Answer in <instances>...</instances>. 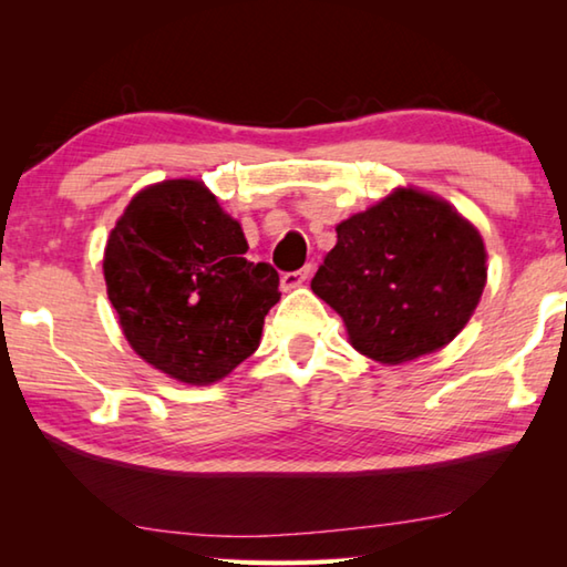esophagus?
Returning a JSON list of instances; mask_svg holds the SVG:
<instances>
[{"instance_id": "1", "label": "esophagus", "mask_w": 567, "mask_h": 567, "mask_svg": "<svg viewBox=\"0 0 567 567\" xmlns=\"http://www.w3.org/2000/svg\"><path fill=\"white\" fill-rule=\"evenodd\" d=\"M310 267H302V270H295V272H285L282 275V290H295V287L305 285L310 280Z\"/></svg>"}]
</instances>
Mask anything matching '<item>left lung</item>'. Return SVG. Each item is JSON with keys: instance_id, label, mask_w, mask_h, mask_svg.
I'll return each mask as SVG.
<instances>
[{"instance_id": "1", "label": "left lung", "mask_w": 567, "mask_h": 567, "mask_svg": "<svg viewBox=\"0 0 567 567\" xmlns=\"http://www.w3.org/2000/svg\"><path fill=\"white\" fill-rule=\"evenodd\" d=\"M485 257L483 237L453 205L400 187L338 225L312 292L344 320L354 350L400 364L465 328L487 280Z\"/></svg>"}]
</instances>
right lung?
<instances>
[{
  "label": "right lung",
  "instance_id": "1",
  "mask_svg": "<svg viewBox=\"0 0 567 567\" xmlns=\"http://www.w3.org/2000/svg\"><path fill=\"white\" fill-rule=\"evenodd\" d=\"M245 252L243 227L203 182L134 195L104 247V282L132 350L187 385L229 375L280 300L275 267Z\"/></svg>",
  "mask_w": 567,
  "mask_h": 567
}]
</instances>
